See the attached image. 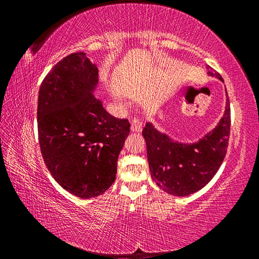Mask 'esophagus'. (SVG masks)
Instances as JSON below:
<instances>
[{
	"label": "esophagus",
	"instance_id": "esophagus-1",
	"mask_svg": "<svg viewBox=\"0 0 259 259\" xmlns=\"http://www.w3.org/2000/svg\"><path fill=\"white\" fill-rule=\"evenodd\" d=\"M130 129L131 131H134V133H140V131H142V122H140L138 117H134V119L131 120Z\"/></svg>",
	"mask_w": 259,
	"mask_h": 259
}]
</instances>
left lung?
Listing matches in <instances>:
<instances>
[{
  "label": "left lung",
  "mask_w": 259,
  "mask_h": 259,
  "mask_svg": "<svg viewBox=\"0 0 259 259\" xmlns=\"http://www.w3.org/2000/svg\"><path fill=\"white\" fill-rule=\"evenodd\" d=\"M208 74L223 81L221 74L207 66ZM231 130L230 99L222 120L211 133L198 143L171 142L168 136L146 123L143 136L153 181L169 194L186 196L198 192L211 181L224 161Z\"/></svg>",
  "instance_id": "left-lung-1"
}]
</instances>
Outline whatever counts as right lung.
Returning <instances> with one entry per match:
<instances>
[{"label": "right lung", "instance_id": "add662e5", "mask_svg": "<svg viewBox=\"0 0 259 259\" xmlns=\"http://www.w3.org/2000/svg\"><path fill=\"white\" fill-rule=\"evenodd\" d=\"M97 83V67L85 52H74L51 68L38 91L43 160L55 181L82 199L111 187L130 131L128 120L112 116L94 97Z\"/></svg>", "mask_w": 259, "mask_h": 259}]
</instances>
